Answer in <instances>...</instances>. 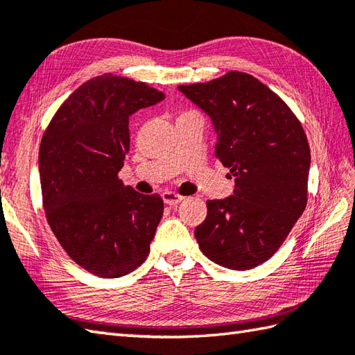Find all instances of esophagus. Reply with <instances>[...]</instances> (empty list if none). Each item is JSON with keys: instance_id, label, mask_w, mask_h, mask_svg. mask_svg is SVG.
I'll return each instance as SVG.
<instances>
[{"instance_id": "esophagus-1", "label": "esophagus", "mask_w": 355, "mask_h": 355, "mask_svg": "<svg viewBox=\"0 0 355 355\" xmlns=\"http://www.w3.org/2000/svg\"><path fill=\"white\" fill-rule=\"evenodd\" d=\"M162 197H163V201L166 202V205H169V206H175V205H178V202H182L184 200L183 195H180L177 192H172V191L163 192Z\"/></svg>"}]
</instances>
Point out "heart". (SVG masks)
<instances>
[{
  "instance_id": "heart-1",
  "label": "heart",
  "mask_w": 355,
  "mask_h": 355,
  "mask_svg": "<svg viewBox=\"0 0 355 355\" xmlns=\"http://www.w3.org/2000/svg\"><path fill=\"white\" fill-rule=\"evenodd\" d=\"M191 114H195V112H183V114L180 116V117H186V116H191ZM180 117H178V119H180Z\"/></svg>"
}]
</instances>
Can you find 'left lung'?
<instances>
[{
  "mask_svg": "<svg viewBox=\"0 0 355 355\" xmlns=\"http://www.w3.org/2000/svg\"><path fill=\"white\" fill-rule=\"evenodd\" d=\"M178 89L212 119L215 157L235 177L229 198L207 200L197 243L221 267H258L306 207L311 154L304 128L281 97L243 71Z\"/></svg>",
  "mask_w": 355,
  "mask_h": 355,
  "instance_id": "1",
  "label": "left lung"
}]
</instances>
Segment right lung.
<instances>
[{
  "instance_id": "add662e5",
  "label": "right lung",
  "mask_w": 355,
  "mask_h": 355,
  "mask_svg": "<svg viewBox=\"0 0 355 355\" xmlns=\"http://www.w3.org/2000/svg\"><path fill=\"white\" fill-rule=\"evenodd\" d=\"M164 99L145 82L102 74L69 96L40 146L42 206L70 258L89 273L120 277L146 261L163 216L158 193L119 180L130 150V117Z\"/></svg>"
}]
</instances>
